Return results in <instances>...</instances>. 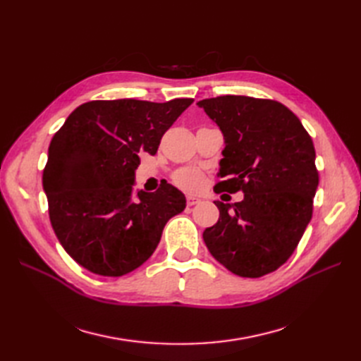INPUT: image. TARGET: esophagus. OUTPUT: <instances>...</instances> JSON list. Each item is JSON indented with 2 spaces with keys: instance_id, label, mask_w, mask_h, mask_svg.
I'll use <instances>...</instances> for the list:
<instances>
[{
  "instance_id": "obj_1",
  "label": "esophagus",
  "mask_w": 361,
  "mask_h": 361,
  "mask_svg": "<svg viewBox=\"0 0 361 361\" xmlns=\"http://www.w3.org/2000/svg\"><path fill=\"white\" fill-rule=\"evenodd\" d=\"M202 200L199 197H194V195H188L187 197V204L188 206H194V204H199Z\"/></svg>"
}]
</instances>
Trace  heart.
Returning a JSON list of instances; mask_svg holds the SVG:
<instances>
[{
    "label": "heart",
    "instance_id": "heart-1",
    "mask_svg": "<svg viewBox=\"0 0 361 361\" xmlns=\"http://www.w3.org/2000/svg\"><path fill=\"white\" fill-rule=\"evenodd\" d=\"M173 182L185 191H197L203 187V174L191 167H183L173 173Z\"/></svg>",
    "mask_w": 361,
    "mask_h": 361
}]
</instances>
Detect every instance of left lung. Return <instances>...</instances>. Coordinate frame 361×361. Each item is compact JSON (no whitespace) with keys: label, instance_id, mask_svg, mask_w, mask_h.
Instances as JSON below:
<instances>
[{"label":"left lung","instance_id":"8db88e82","mask_svg":"<svg viewBox=\"0 0 361 361\" xmlns=\"http://www.w3.org/2000/svg\"><path fill=\"white\" fill-rule=\"evenodd\" d=\"M220 126L226 147L215 192H244L236 203L214 202L216 224L203 239L211 255L239 277L257 279L292 256L313 214L319 183L312 137L288 106L251 96L197 102Z\"/></svg>","mask_w":361,"mask_h":361}]
</instances>
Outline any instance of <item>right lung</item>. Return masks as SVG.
I'll return each instance as SVG.
<instances>
[{
	"label": "right lung",
	"mask_w": 361,
	"mask_h": 361,
	"mask_svg": "<svg viewBox=\"0 0 361 361\" xmlns=\"http://www.w3.org/2000/svg\"><path fill=\"white\" fill-rule=\"evenodd\" d=\"M192 102L90 101L54 134L42 183L54 232L76 264L120 277L154 253L164 226L187 200L167 182L133 199L138 154L155 155L162 135Z\"/></svg>",
	"instance_id": "add662e5"
}]
</instances>
